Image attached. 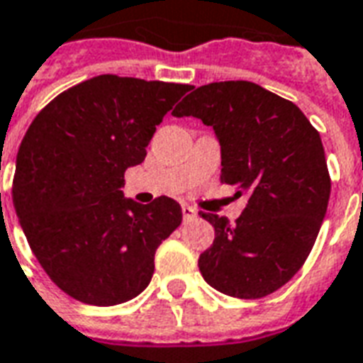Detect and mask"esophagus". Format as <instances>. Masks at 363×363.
<instances>
[{
	"label": "esophagus",
	"mask_w": 363,
	"mask_h": 363,
	"mask_svg": "<svg viewBox=\"0 0 363 363\" xmlns=\"http://www.w3.org/2000/svg\"><path fill=\"white\" fill-rule=\"evenodd\" d=\"M182 214H184V222H191V220L197 218V211H195L193 206H189V204H184V206H182Z\"/></svg>",
	"instance_id": "34e87169"
}]
</instances>
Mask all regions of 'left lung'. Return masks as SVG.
<instances>
[{"label": "left lung", "instance_id": "1", "mask_svg": "<svg viewBox=\"0 0 363 363\" xmlns=\"http://www.w3.org/2000/svg\"><path fill=\"white\" fill-rule=\"evenodd\" d=\"M172 114L212 126L222 184L249 195L235 223L201 212L214 225L199 256L204 281L235 298L274 293L306 262L325 218L331 179L320 133L295 103L245 80L193 88Z\"/></svg>", "mask_w": 363, "mask_h": 363}]
</instances>
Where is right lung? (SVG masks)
<instances>
[{"mask_svg":"<svg viewBox=\"0 0 363 363\" xmlns=\"http://www.w3.org/2000/svg\"><path fill=\"white\" fill-rule=\"evenodd\" d=\"M185 84L95 76L62 91L30 124L16 155L13 204L38 262L57 287L91 306L145 291L159 245L182 206L124 197V172L145 160Z\"/></svg>","mask_w":363,"mask_h":363,"instance_id":"right-lung-1","label":"right lung"}]
</instances>
